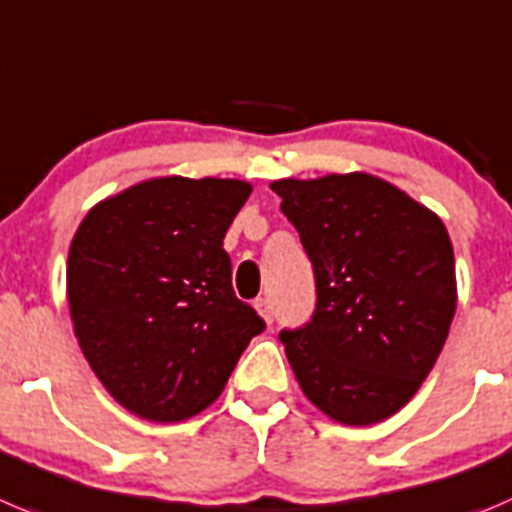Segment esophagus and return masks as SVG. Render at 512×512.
<instances>
[{"instance_id":"1","label":"esophagus","mask_w":512,"mask_h":512,"mask_svg":"<svg viewBox=\"0 0 512 512\" xmlns=\"http://www.w3.org/2000/svg\"><path fill=\"white\" fill-rule=\"evenodd\" d=\"M255 308H257V311H260V316H262V319L267 321V324H273V319H275L273 303L267 301V298H257V301H255Z\"/></svg>"}]
</instances>
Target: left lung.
Segmentation results:
<instances>
[{
    "mask_svg": "<svg viewBox=\"0 0 512 512\" xmlns=\"http://www.w3.org/2000/svg\"><path fill=\"white\" fill-rule=\"evenodd\" d=\"M273 191L313 265L311 321L280 331L306 398L347 426L393 416L434 367L457 311L446 227L367 173Z\"/></svg>",
    "mask_w": 512,
    "mask_h": 512,
    "instance_id": "1",
    "label": "left lung"
}]
</instances>
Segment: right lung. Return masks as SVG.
I'll return each instance as SVG.
<instances>
[{
	"label": "right lung",
	"mask_w": 512,
	"mask_h": 512,
	"mask_svg": "<svg viewBox=\"0 0 512 512\" xmlns=\"http://www.w3.org/2000/svg\"><path fill=\"white\" fill-rule=\"evenodd\" d=\"M252 186L153 178L86 214L68 252L81 352L119 405L147 421L196 416L219 398L265 321L232 288L224 234Z\"/></svg>",
	"instance_id": "1"
}]
</instances>
